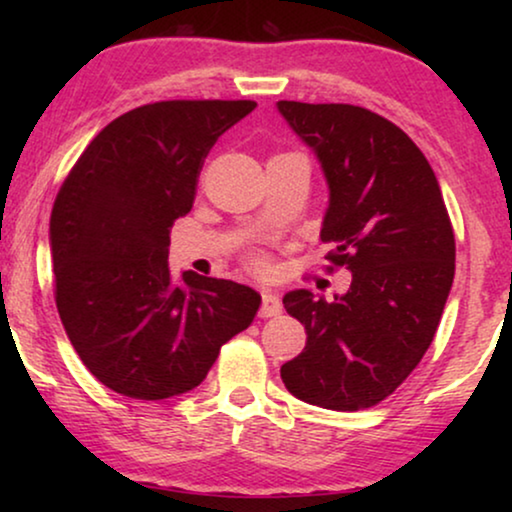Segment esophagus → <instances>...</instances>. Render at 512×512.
Instances as JSON below:
<instances>
[{
	"label": "esophagus",
	"mask_w": 512,
	"mask_h": 512,
	"mask_svg": "<svg viewBox=\"0 0 512 512\" xmlns=\"http://www.w3.org/2000/svg\"><path fill=\"white\" fill-rule=\"evenodd\" d=\"M261 317L263 319H270V317H277V314H282V300L275 291H263L261 293Z\"/></svg>",
	"instance_id": "obj_1"
}]
</instances>
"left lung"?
<instances>
[{
	"instance_id": "1",
	"label": "left lung",
	"mask_w": 512,
	"mask_h": 512,
	"mask_svg": "<svg viewBox=\"0 0 512 512\" xmlns=\"http://www.w3.org/2000/svg\"><path fill=\"white\" fill-rule=\"evenodd\" d=\"M328 184V270L352 284L333 303L298 289L284 307L307 331L286 389L354 412L394 394L429 349L454 279V233L429 160L387 118L354 104L277 102Z\"/></svg>"
}]
</instances>
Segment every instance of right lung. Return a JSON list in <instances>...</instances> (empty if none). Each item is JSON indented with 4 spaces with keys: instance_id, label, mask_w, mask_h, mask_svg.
<instances>
[{
    "instance_id": "add662e5",
    "label": "right lung",
    "mask_w": 512,
    "mask_h": 512,
    "mask_svg": "<svg viewBox=\"0 0 512 512\" xmlns=\"http://www.w3.org/2000/svg\"><path fill=\"white\" fill-rule=\"evenodd\" d=\"M251 100H170L111 121L51 212L55 305L83 366L116 394L160 401L205 380L261 296L230 279L172 277L170 228L191 212L207 153Z\"/></svg>"
}]
</instances>
